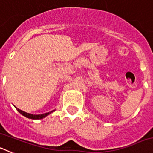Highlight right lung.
<instances>
[{"instance_id":"1","label":"right lung","mask_w":153,"mask_h":153,"mask_svg":"<svg viewBox=\"0 0 153 153\" xmlns=\"http://www.w3.org/2000/svg\"><path fill=\"white\" fill-rule=\"evenodd\" d=\"M15 108L17 109V111L19 112V113H21V114H22L24 117H27V118L28 119H32V120H41V119H44L47 116H48V115L51 114V113H53V111H55L54 110H53V111H51L49 112V113H44V114H38V115H33V114H31V113H26V112L24 111H22V110H21L20 109H18V108H17L15 106Z\"/></svg>"}]
</instances>
